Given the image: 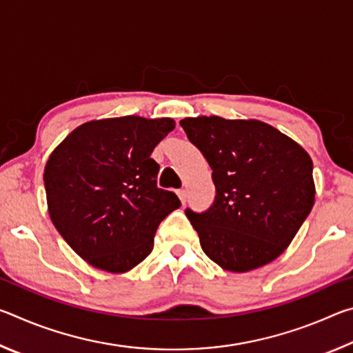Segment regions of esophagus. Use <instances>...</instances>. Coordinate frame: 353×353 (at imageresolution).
I'll list each match as a JSON object with an SVG mask.
<instances>
[{"label": "esophagus", "instance_id": "esophagus-1", "mask_svg": "<svg viewBox=\"0 0 353 353\" xmlns=\"http://www.w3.org/2000/svg\"><path fill=\"white\" fill-rule=\"evenodd\" d=\"M177 194H179V198H181L182 204H185V202H187V190H183V188L179 190Z\"/></svg>", "mask_w": 353, "mask_h": 353}]
</instances>
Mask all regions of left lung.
Listing matches in <instances>:
<instances>
[{
    "label": "left lung",
    "instance_id": "obj_1",
    "mask_svg": "<svg viewBox=\"0 0 353 353\" xmlns=\"http://www.w3.org/2000/svg\"><path fill=\"white\" fill-rule=\"evenodd\" d=\"M181 126L210 165L216 188L205 212L185 210L202 250L232 272L276 260L314 204L310 155L256 119L198 117Z\"/></svg>",
    "mask_w": 353,
    "mask_h": 353
}]
</instances>
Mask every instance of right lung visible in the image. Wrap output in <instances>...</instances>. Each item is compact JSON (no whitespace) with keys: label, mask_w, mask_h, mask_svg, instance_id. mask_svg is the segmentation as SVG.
<instances>
[{"label":"right lung","mask_w":353,"mask_h":353,"mask_svg":"<svg viewBox=\"0 0 353 353\" xmlns=\"http://www.w3.org/2000/svg\"><path fill=\"white\" fill-rule=\"evenodd\" d=\"M171 118L121 117L74 129L45 166L52 224L71 249L98 270H132L154 248L159 224L181 207L157 187L151 154L172 129Z\"/></svg>","instance_id":"obj_1"}]
</instances>
